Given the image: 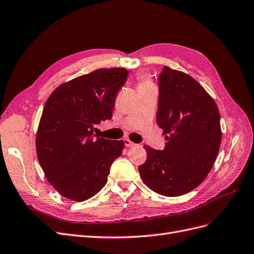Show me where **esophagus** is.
<instances>
[{
    "label": "esophagus",
    "instance_id": "esophagus-1",
    "mask_svg": "<svg viewBox=\"0 0 254 254\" xmlns=\"http://www.w3.org/2000/svg\"><path fill=\"white\" fill-rule=\"evenodd\" d=\"M124 144H125V146H126V147H132V146H134V145H135L134 143L131 142L130 139H128V138H124Z\"/></svg>",
    "mask_w": 254,
    "mask_h": 254
}]
</instances>
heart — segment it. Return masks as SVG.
I'll return each instance as SVG.
<instances>
[{"instance_id": "1", "label": "heart", "mask_w": 254, "mask_h": 254, "mask_svg": "<svg viewBox=\"0 0 254 254\" xmlns=\"http://www.w3.org/2000/svg\"><path fill=\"white\" fill-rule=\"evenodd\" d=\"M141 85H143V86H148V85H151V84L144 78V80H143V81H142V83H141Z\"/></svg>"}]
</instances>
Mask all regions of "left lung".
I'll use <instances>...</instances> for the list:
<instances>
[{"label": "left lung", "mask_w": 254, "mask_h": 254, "mask_svg": "<svg viewBox=\"0 0 254 254\" xmlns=\"http://www.w3.org/2000/svg\"><path fill=\"white\" fill-rule=\"evenodd\" d=\"M156 123L166 135L164 150L146 147L138 167L146 186L165 196L188 193L210 172L220 150V112L213 99L190 75L167 66L157 78Z\"/></svg>", "instance_id": "obj_1"}]
</instances>
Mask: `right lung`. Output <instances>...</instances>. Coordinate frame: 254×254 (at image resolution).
<instances>
[{"label": "right lung", "mask_w": 254, "mask_h": 254, "mask_svg": "<svg viewBox=\"0 0 254 254\" xmlns=\"http://www.w3.org/2000/svg\"><path fill=\"white\" fill-rule=\"evenodd\" d=\"M124 68L98 69L50 94L37 134V154L48 182L63 196L82 202L105 186L124 141L97 137L95 126L112 118Z\"/></svg>", "instance_id": "right-lung-1"}]
</instances>
